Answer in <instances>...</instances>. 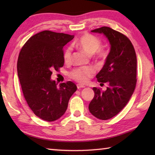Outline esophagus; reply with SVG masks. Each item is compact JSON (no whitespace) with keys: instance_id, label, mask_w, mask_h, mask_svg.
<instances>
[{"instance_id":"obj_1","label":"esophagus","mask_w":155,"mask_h":155,"mask_svg":"<svg viewBox=\"0 0 155 155\" xmlns=\"http://www.w3.org/2000/svg\"><path fill=\"white\" fill-rule=\"evenodd\" d=\"M77 88H78V89L83 88V87H85V85H80V84H78V85H77Z\"/></svg>"}]
</instances>
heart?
I'll use <instances>...</instances> for the list:
<instances>
[{
    "label": "heart",
    "instance_id": "b5f03b06",
    "mask_svg": "<svg viewBox=\"0 0 155 155\" xmlns=\"http://www.w3.org/2000/svg\"><path fill=\"white\" fill-rule=\"evenodd\" d=\"M75 45L85 52L88 54H94L96 53L99 59L105 58V54L100 51L101 47V41L98 38L90 34H84L76 41ZM72 50L70 48L65 49L64 53V59L65 62H68L71 59ZM94 74V70L91 67L78 68L73 70L70 72V76L72 79L78 83H85Z\"/></svg>",
    "mask_w": 155,
    "mask_h": 155
}]
</instances>
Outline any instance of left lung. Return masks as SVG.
I'll list each match as a JSON object with an SVG mask.
<instances>
[{
    "instance_id": "obj_1",
    "label": "left lung",
    "mask_w": 155,
    "mask_h": 155,
    "mask_svg": "<svg viewBox=\"0 0 155 155\" xmlns=\"http://www.w3.org/2000/svg\"><path fill=\"white\" fill-rule=\"evenodd\" d=\"M91 32L103 34L110 44L104 66L96 76L98 82L109 86L105 91L93 87L95 94L89 104L94 117L107 120L121 111L133 95L137 83V57L131 41L122 33L107 27Z\"/></svg>"
}]
</instances>
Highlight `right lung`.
<instances>
[{"label": "right lung", "mask_w": 155, "mask_h": 155, "mask_svg": "<svg viewBox=\"0 0 155 155\" xmlns=\"http://www.w3.org/2000/svg\"><path fill=\"white\" fill-rule=\"evenodd\" d=\"M74 38L68 34L44 31L28 39L18 59V76L28 105L35 115L53 122L68 108L77 90L71 81L59 84L51 79L53 70L64 66L63 48Z\"/></svg>", "instance_id": "obj_1"}]
</instances>
